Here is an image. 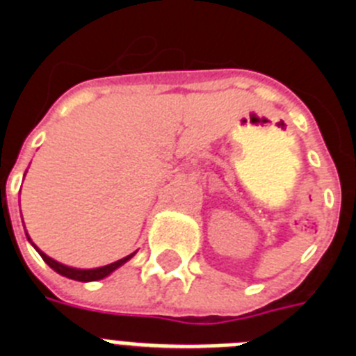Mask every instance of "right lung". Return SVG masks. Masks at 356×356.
<instances>
[{"instance_id": "right-lung-1", "label": "right lung", "mask_w": 356, "mask_h": 356, "mask_svg": "<svg viewBox=\"0 0 356 356\" xmlns=\"http://www.w3.org/2000/svg\"><path fill=\"white\" fill-rule=\"evenodd\" d=\"M30 240V238H29ZM33 245V243H32ZM35 247V245H33ZM37 249V247H35ZM37 252L41 254V258L44 259L46 264L49 265V267L54 268L55 272H58L60 276H66L70 277V280H75V281H98V280H104L105 276H109L111 272L116 270L118 267H122L125 261H129V259L134 256V252L129 256H125V258L118 259V261H114V264L111 265H105V267H98V268H73V267H67V265H63V264H58V261H55L54 258H49V256H46L44 252L39 251L37 249Z\"/></svg>"}]
</instances>
